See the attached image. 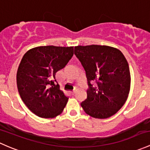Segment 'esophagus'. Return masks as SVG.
Masks as SVG:
<instances>
[{
	"instance_id": "34e87169",
	"label": "esophagus",
	"mask_w": 150,
	"mask_h": 150,
	"mask_svg": "<svg viewBox=\"0 0 150 150\" xmlns=\"http://www.w3.org/2000/svg\"><path fill=\"white\" fill-rule=\"evenodd\" d=\"M75 92H76V91H75V90H73L72 91H71V93H72V95H74V94L75 93Z\"/></svg>"
}]
</instances>
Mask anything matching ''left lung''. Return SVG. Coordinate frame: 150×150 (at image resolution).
I'll return each mask as SVG.
<instances>
[{"mask_svg": "<svg viewBox=\"0 0 150 150\" xmlns=\"http://www.w3.org/2000/svg\"><path fill=\"white\" fill-rule=\"evenodd\" d=\"M75 54L86 71L88 86L82 108L96 119L114 115L125 103L130 90L125 57L114 47L96 45L75 47Z\"/></svg>", "mask_w": 150, "mask_h": 150, "instance_id": "1", "label": "left lung"}]
</instances>
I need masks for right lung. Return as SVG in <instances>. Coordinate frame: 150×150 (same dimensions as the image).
<instances>
[{
	"mask_svg": "<svg viewBox=\"0 0 150 150\" xmlns=\"http://www.w3.org/2000/svg\"><path fill=\"white\" fill-rule=\"evenodd\" d=\"M73 54V47L52 45L35 47L23 55L17 71V87L23 103L37 116L54 118L62 112L68 97L59 89L55 75Z\"/></svg>",
	"mask_w": 150,
	"mask_h": 150,
	"instance_id": "right-lung-1",
	"label": "right lung"
}]
</instances>
